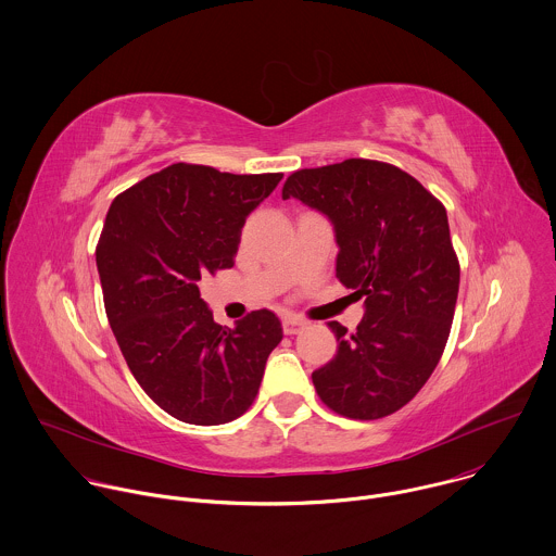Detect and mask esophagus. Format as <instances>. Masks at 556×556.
Here are the masks:
<instances>
[{
  "label": "esophagus",
  "mask_w": 556,
  "mask_h": 556,
  "mask_svg": "<svg viewBox=\"0 0 556 556\" xmlns=\"http://www.w3.org/2000/svg\"><path fill=\"white\" fill-rule=\"evenodd\" d=\"M305 320H299V318H283V333L296 334L301 333L305 329Z\"/></svg>",
  "instance_id": "obj_1"
}]
</instances>
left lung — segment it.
I'll return each mask as SVG.
<instances>
[{"label": "left lung", "mask_w": 556, "mask_h": 556, "mask_svg": "<svg viewBox=\"0 0 556 556\" xmlns=\"http://www.w3.org/2000/svg\"><path fill=\"white\" fill-rule=\"evenodd\" d=\"M281 195L331 222L334 275L365 296L354 333L329 325L337 354L312 374L320 400L361 421L400 410L432 376L453 323L459 264L443 204L400 167L367 159L294 172Z\"/></svg>", "instance_id": "left-lung-1"}]
</instances>
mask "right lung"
Returning a JSON list of instances; mask_svg holds the SVG:
<instances>
[{"instance_id":"add662e5","label":"right lung","mask_w":556,"mask_h":556,"mask_svg":"<svg viewBox=\"0 0 556 556\" xmlns=\"http://www.w3.org/2000/svg\"><path fill=\"white\" fill-rule=\"evenodd\" d=\"M283 174H227L174 163L117 195L97 247L105 309L141 389L172 417L219 426L255 400L279 318L213 320L198 281L231 268L247 217Z\"/></svg>"}]
</instances>
